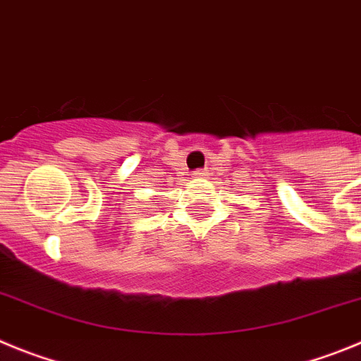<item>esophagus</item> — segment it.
<instances>
[{
  "instance_id": "34e87169",
  "label": "esophagus",
  "mask_w": 361,
  "mask_h": 361,
  "mask_svg": "<svg viewBox=\"0 0 361 361\" xmlns=\"http://www.w3.org/2000/svg\"><path fill=\"white\" fill-rule=\"evenodd\" d=\"M192 176H194V178H203L204 173H203V171H196V173H194Z\"/></svg>"
}]
</instances>
